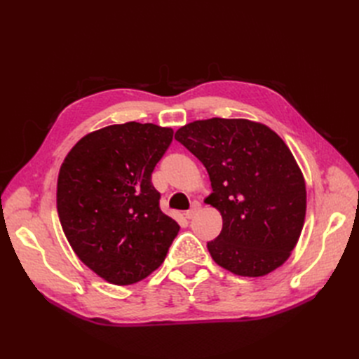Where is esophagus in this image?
I'll use <instances>...</instances> for the list:
<instances>
[{
	"label": "esophagus",
	"mask_w": 359,
	"mask_h": 359,
	"mask_svg": "<svg viewBox=\"0 0 359 359\" xmlns=\"http://www.w3.org/2000/svg\"><path fill=\"white\" fill-rule=\"evenodd\" d=\"M199 210H201V203H199V202H193L191 208H190L189 211H186V214H184V215H186V219L191 220L193 217L199 212Z\"/></svg>",
	"instance_id": "1"
}]
</instances>
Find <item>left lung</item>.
I'll return each instance as SVG.
<instances>
[{
	"instance_id": "8db88e82",
	"label": "left lung",
	"mask_w": 359,
	"mask_h": 359,
	"mask_svg": "<svg viewBox=\"0 0 359 359\" xmlns=\"http://www.w3.org/2000/svg\"><path fill=\"white\" fill-rule=\"evenodd\" d=\"M175 139L201 160L212 193L206 203L223 219L206 244L217 265L243 277H262L283 265L306 219L302 172L276 132L248 119H199Z\"/></svg>"
}]
</instances>
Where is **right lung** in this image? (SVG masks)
<instances>
[{
  "label": "right lung",
  "mask_w": 359,
  "mask_h": 359,
  "mask_svg": "<svg viewBox=\"0 0 359 359\" xmlns=\"http://www.w3.org/2000/svg\"><path fill=\"white\" fill-rule=\"evenodd\" d=\"M173 130L107 126L83 136L64 158L57 210L73 252L112 285H133L165 260L180 226L160 210L151 173Z\"/></svg>",
  "instance_id": "obj_1"
}]
</instances>
